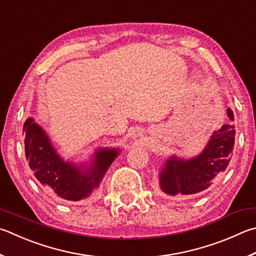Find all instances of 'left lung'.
<instances>
[{"mask_svg":"<svg viewBox=\"0 0 256 256\" xmlns=\"http://www.w3.org/2000/svg\"><path fill=\"white\" fill-rule=\"evenodd\" d=\"M227 115L234 120V114L227 108ZM234 125L225 124L212 133L207 146L190 159L171 156L159 174L162 192L169 196H194L210 187L216 176L226 170L235 142Z\"/></svg>","mask_w":256,"mask_h":256,"instance_id":"left-lung-1","label":"left lung"}]
</instances>
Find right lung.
I'll return each mask as SVG.
<instances>
[{
    "label": "right lung",
    "mask_w": 256,
    "mask_h": 256,
    "mask_svg": "<svg viewBox=\"0 0 256 256\" xmlns=\"http://www.w3.org/2000/svg\"><path fill=\"white\" fill-rule=\"evenodd\" d=\"M23 136L26 160L36 178L44 187L70 202L90 197L120 153L116 148H98L88 162L77 164L64 161L34 118H26Z\"/></svg>",
    "instance_id": "add662e5"
}]
</instances>
